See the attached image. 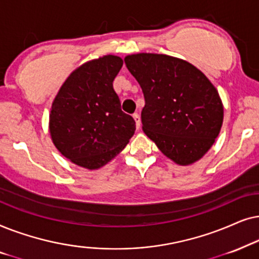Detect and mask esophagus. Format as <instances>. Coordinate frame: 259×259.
Listing matches in <instances>:
<instances>
[{
    "mask_svg": "<svg viewBox=\"0 0 259 259\" xmlns=\"http://www.w3.org/2000/svg\"><path fill=\"white\" fill-rule=\"evenodd\" d=\"M133 117H134V119H135V123H136V127L137 129H140V126H141V118H140V115L137 112H135L133 115Z\"/></svg>",
    "mask_w": 259,
    "mask_h": 259,
    "instance_id": "esophagus-1",
    "label": "esophagus"
}]
</instances>
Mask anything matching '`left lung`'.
<instances>
[{
  "mask_svg": "<svg viewBox=\"0 0 259 259\" xmlns=\"http://www.w3.org/2000/svg\"><path fill=\"white\" fill-rule=\"evenodd\" d=\"M124 61L143 91L144 134L175 163L200 160L223 125V103L212 82L192 64L170 55L137 53Z\"/></svg>",
  "mask_w": 259,
  "mask_h": 259,
  "instance_id": "1",
  "label": "left lung"
}]
</instances>
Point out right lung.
I'll return each instance as SVG.
<instances>
[{
  "label": "right lung",
  "instance_id": "add662e5",
  "mask_svg": "<svg viewBox=\"0 0 259 259\" xmlns=\"http://www.w3.org/2000/svg\"><path fill=\"white\" fill-rule=\"evenodd\" d=\"M122 66L123 60L111 54L82 64L68 75L52 103L54 146L86 169L105 165L135 134V120L122 111L112 85Z\"/></svg>",
  "mask_w": 259,
  "mask_h": 259
}]
</instances>
